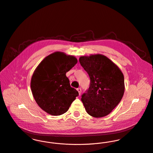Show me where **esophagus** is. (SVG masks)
I'll list each match as a JSON object with an SVG mask.
<instances>
[{
	"label": "esophagus",
	"instance_id": "esophagus-1",
	"mask_svg": "<svg viewBox=\"0 0 153 153\" xmlns=\"http://www.w3.org/2000/svg\"><path fill=\"white\" fill-rule=\"evenodd\" d=\"M77 90L78 91L79 94V95L80 96V95H81V93H82V89H81V88H80V87L77 88Z\"/></svg>",
	"mask_w": 153,
	"mask_h": 153
}]
</instances>
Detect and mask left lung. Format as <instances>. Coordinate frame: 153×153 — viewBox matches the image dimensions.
Here are the masks:
<instances>
[{
	"label": "left lung",
	"instance_id": "1",
	"mask_svg": "<svg viewBox=\"0 0 153 153\" xmlns=\"http://www.w3.org/2000/svg\"><path fill=\"white\" fill-rule=\"evenodd\" d=\"M79 62L90 79L89 88L82 95L85 109L94 117H104L118 105L123 96V74L117 66L102 54L82 56Z\"/></svg>",
	"mask_w": 153,
	"mask_h": 153
}]
</instances>
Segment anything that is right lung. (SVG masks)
Here are the masks:
<instances>
[{"label": "right lung", "mask_w": 153, "mask_h": 153, "mask_svg": "<svg viewBox=\"0 0 153 153\" xmlns=\"http://www.w3.org/2000/svg\"><path fill=\"white\" fill-rule=\"evenodd\" d=\"M77 62L75 57L57 51L36 68L31 80L32 92L37 104L46 113L52 116L65 113L79 96L66 75Z\"/></svg>", "instance_id": "right-lung-1"}]
</instances>
